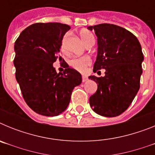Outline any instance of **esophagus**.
<instances>
[{
    "label": "esophagus",
    "mask_w": 155,
    "mask_h": 155,
    "mask_svg": "<svg viewBox=\"0 0 155 155\" xmlns=\"http://www.w3.org/2000/svg\"><path fill=\"white\" fill-rule=\"evenodd\" d=\"M87 80V77L84 76V75H82V81H83V82H85Z\"/></svg>",
    "instance_id": "34e87169"
}]
</instances>
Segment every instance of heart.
Returning a JSON list of instances; mask_svg holds the SVG:
<instances>
[{"mask_svg": "<svg viewBox=\"0 0 155 155\" xmlns=\"http://www.w3.org/2000/svg\"><path fill=\"white\" fill-rule=\"evenodd\" d=\"M79 35L86 46L94 43V35L88 30H81ZM62 49L64 50V43L62 45ZM90 63H91V60L87 57H78V58L75 57V58L70 60L69 61L70 65L80 72H84L86 70V68L90 64Z\"/></svg>", "mask_w": 155, "mask_h": 155, "instance_id": "b5f03b06", "label": "heart"}]
</instances>
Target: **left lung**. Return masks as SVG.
<instances>
[{
	"mask_svg": "<svg viewBox=\"0 0 155 155\" xmlns=\"http://www.w3.org/2000/svg\"><path fill=\"white\" fill-rule=\"evenodd\" d=\"M94 30L98 40V54L93 71L105 69L101 78L89 79L98 84L89 98L93 111L105 117L125 112L140 88L143 55L137 38L126 28L113 24L87 27Z\"/></svg>",
	"mask_w": 155,
	"mask_h": 155,
	"instance_id": "1",
	"label": "left lung"
}]
</instances>
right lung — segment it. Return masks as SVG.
I'll return each instance as SVG.
<instances>
[{
  "instance_id": "1",
  "label": "right lung",
  "mask_w": 155,
  "mask_h": 155,
  "mask_svg": "<svg viewBox=\"0 0 155 155\" xmlns=\"http://www.w3.org/2000/svg\"><path fill=\"white\" fill-rule=\"evenodd\" d=\"M70 28L61 23H35L23 30L15 42L16 80L26 104L38 114L62 113L74 87L82 81L81 74L69 66L59 74L53 66L57 58L62 61L60 49Z\"/></svg>"
}]
</instances>
